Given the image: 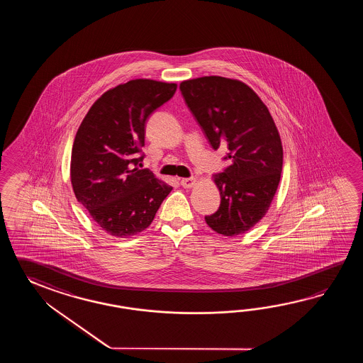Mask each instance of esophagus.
I'll use <instances>...</instances> for the list:
<instances>
[{
  "label": "esophagus",
  "instance_id": "obj_1",
  "mask_svg": "<svg viewBox=\"0 0 363 363\" xmlns=\"http://www.w3.org/2000/svg\"><path fill=\"white\" fill-rule=\"evenodd\" d=\"M196 183H197V179L196 178H184L180 180V184L183 185L184 188H192Z\"/></svg>",
  "mask_w": 363,
  "mask_h": 363
}]
</instances>
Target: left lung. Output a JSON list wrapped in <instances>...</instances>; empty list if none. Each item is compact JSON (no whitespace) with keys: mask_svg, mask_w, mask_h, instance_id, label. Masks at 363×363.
<instances>
[{"mask_svg":"<svg viewBox=\"0 0 363 363\" xmlns=\"http://www.w3.org/2000/svg\"><path fill=\"white\" fill-rule=\"evenodd\" d=\"M180 91L211 147H227L231 161L213 177L220 206L205 220L223 236L245 233L266 216L278 189L283 147L277 124L258 94L236 79H189Z\"/></svg>","mask_w":363,"mask_h":363,"instance_id":"1","label":"left lung"}]
</instances>
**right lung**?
Segmentation results:
<instances>
[{
    "mask_svg": "<svg viewBox=\"0 0 363 363\" xmlns=\"http://www.w3.org/2000/svg\"><path fill=\"white\" fill-rule=\"evenodd\" d=\"M175 83L135 79L93 104L79 125L69 177L77 201L108 235L130 238L147 228L172 186L138 167L145 124L170 100Z\"/></svg>",
    "mask_w": 363,
    "mask_h": 363,
    "instance_id": "add662e5",
    "label": "right lung"
}]
</instances>
